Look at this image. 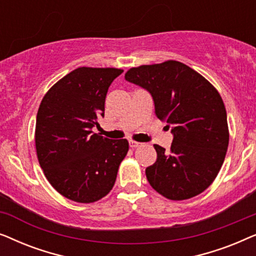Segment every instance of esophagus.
Returning a JSON list of instances; mask_svg holds the SVG:
<instances>
[{
  "instance_id": "obj_1",
  "label": "esophagus",
  "mask_w": 256,
  "mask_h": 256,
  "mask_svg": "<svg viewBox=\"0 0 256 256\" xmlns=\"http://www.w3.org/2000/svg\"><path fill=\"white\" fill-rule=\"evenodd\" d=\"M129 146H130L132 148H138V146H142V143L136 142V141H130V142H129Z\"/></svg>"
}]
</instances>
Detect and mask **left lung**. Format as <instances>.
I'll return each instance as SVG.
<instances>
[{
	"instance_id": "1",
	"label": "left lung",
	"mask_w": 256,
	"mask_h": 256,
	"mask_svg": "<svg viewBox=\"0 0 256 256\" xmlns=\"http://www.w3.org/2000/svg\"><path fill=\"white\" fill-rule=\"evenodd\" d=\"M124 78L152 94L156 116L174 134L170 152L154 144L157 160L146 169L149 184L170 200L202 194L216 180L228 148L226 108L219 92L176 60L132 68Z\"/></svg>"
}]
</instances>
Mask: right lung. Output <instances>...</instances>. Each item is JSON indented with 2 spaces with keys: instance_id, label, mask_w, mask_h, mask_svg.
<instances>
[{
  "instance_id": "1",
  "label": "right lung",
  "mask_w": 256,
  "mask_h": 256,
  "mask_svg": "<svg viewBox=\"0 0 256 256\" xmlns=\"http://www.w3.org/2000/svg\"><path fill=\"white\" fill-rule=\"evenodd\" d=\"M122 72L114 68L73 70L48 90L38 108V162L48 183L70 200L88 204L107 196L127 155V140L92 132L104 114L108 87Z\"/></svg>"
}]
</instances>
